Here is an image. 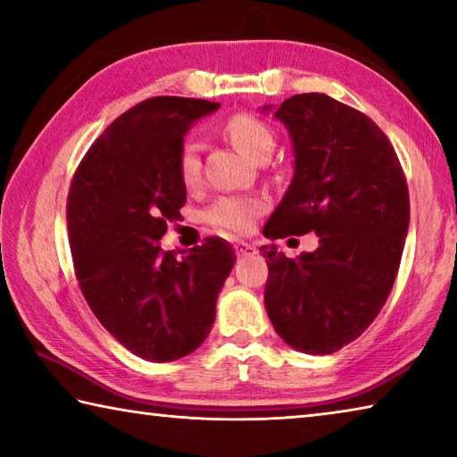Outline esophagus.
I'll list each match as a JSON object with an SVG mask.
<instances>
[{
    "label": "esophagus",
    "instance_id": "1",
    "mask_svg": "<svg viewBox=\"0 0 457 457\" xmlns=\"http://www.w3.org/2000/svg\"><path fill=\"white\" fill-rule=\"evenodd\" d=\"M236 253L237 256H250V253H256V247L247 242H237L236 244Z\"/></svg>",
    "mask_w": 457,
    "mask_h": 457
}]
</instances>
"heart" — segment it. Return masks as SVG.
<instances>
[{
    "label": "heart",
    "instance_id": "heart-1",
    "mask_svg": "<svg viewBox=\"0 0 457 457\" xmlns=\"http://www.w3.org/2000/svg\"><path fill=\"white\" fill-rule=\"evenodd\" d=\"M226 133L239 151L258 161L274 149V133L266 122L250 114H236L226 122ZM179 175L185 185H195L201 175L199 146L185 141L179 153ZM266 210V201L247 195H223L210 207L207 220L221 229L245 234L250 231L258 215Z\"/></svg>",
    "mask_w": 457,
    "mask_h": 457
}]
</instances>
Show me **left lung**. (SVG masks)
<instances>
[{
  "instance_id": "1",
  "label": "left lung",
  "mask_w": 457,
  "mask_h": 457,
  "mask_svg": "<svg viewBox=\"0 0 457 457\" xmlns=\"http://www.w3.org/2000/svg\"><path fill=\"white\" fill-rule=\"evenodd\" d=\"M274 119L288 129L294 175L264 236L316 231L319 247L296 260L260 247L266 312L292 349L330 354L367 330L393 288L409 228L407 181L383 130L335 98L290 96Z\"/></svg>"
}]
</instances>
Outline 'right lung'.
<instances>
[{
    "instance_id": "1",
    "label": "right lung",
    "mask_w": 457,
    "mask_h": 457,
    "mask_svg": "<svg viewBox=\"0 0 457 457\" xmlns=\"http://www.w3.org/2000/svg\"><path fill=\"white\" fill-rule=\"evenodd\" d=\"M220 106L179 96L133 106L84 154L68 193V237L84 298L125 349L151 362L181 359L204 343L236 264L220 237L181 260L159 245L187 201L179 175L185 135Z\"/></svg>"
}]
</instances>
